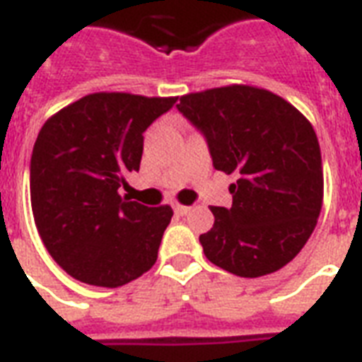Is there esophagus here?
Here are the masks:
<instances>
[{"mask_svg":"<svg viewBox=\"0 0 362 362\" xmlns=\"http://www.w3.org/2000/svg\"><path fill=\"white\" fill-rule=\"evenodd\" d=\"M189 212V206H182V204H176L175 214L176 216H186Z\"/></svg>","mask_w":362,"mask_h":362,"instance_id":"esophagus-1","label":"esophagus"}]
</instances>
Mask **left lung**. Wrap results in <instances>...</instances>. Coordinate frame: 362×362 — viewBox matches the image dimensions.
Here are the masks:
<instances>
[{"mask_svg": "<svg viewBox=\"0 0 362 362\" xmlns=\"http://www.w3.org/2000/svg\"><path fill=\"white\" fill-rule=\"evenodd\" d=\"M176 109L209 144L214 169L238 176L233 204L212 206L199 237L216 267L257 278L286 267L314 231L323 203L315 131L286 99L261 88H214L182 95Z\"/></svg>", "mask_w": 362, "mask_h": 362, "instance_id": "1", "label": "left lung"}]
</instances>
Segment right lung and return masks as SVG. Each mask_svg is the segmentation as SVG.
<instances>
[{"mask_svg":"<svg viewBox=\"0 0 362 362\" xmlns=\"http://www.w3.org/2000/svg\"><path fill=\"white\" fill-rule=\"evenodd\" d=\"M176 98L90 93L48 118L30 163L31 210L52 259L75 280L120 287L158 259L170 206L120 197L139 170L142 133Z\"/></svg>","mask_w":362,"mask_h":362,"instance_id":"1","label":"right lung"}]
</instances>
